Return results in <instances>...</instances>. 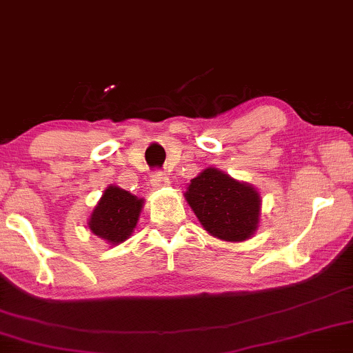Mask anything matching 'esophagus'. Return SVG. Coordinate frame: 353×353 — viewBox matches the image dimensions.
I'll return each instance as SVG.
<instances>
[{
  "mask_svg": "<svg viewBox=\"0 0 353 353\" xmlns=\"http://www.w3.org/2000/svg\"><path fill=\"white\" fill-rule=\"evenodd\" d=\"M151 185L152 189H163L169 185V177L163 172H154L151 176Z\"/></svg>",
  "mask_w": 353,
  "mask_h": 353,
  "instance_id": "obj_1",
  "label": "esophagus"
}]
</instances>
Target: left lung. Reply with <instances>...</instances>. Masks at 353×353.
I'll return each mask as SVG.
<instances>
[{"label": "left lung", "instance_id": "8db88e82", "mask_svg": "<svg viewBox=\"0 0 353 353\" xmlns=\"http://www.w3.org/2000/svg\"><path fill=\"white\" fill-rule=\"evenodd\" d=\"M184 197L203 230L219 240L240 243L252 239L260 227L258 189L217 168L203 169L190 179Z\"/></svg>", "mask_w": 353, "mask_h": 353}]
</instances>
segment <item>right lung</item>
I'll return each mask as SVG.
<instances>
[{"label": "right lung", "mask_w": 353, "mask_h": 353, "mask_svg": "<svg viewBox=\"0 0 353 353\" xmlns=\"http://www.w3.org/2000/svg\"><path fill=\"white\" fill-rule=\"evenodd\" d=\"M143 205L144 199L110 184L88 217V228L108 245H120L133 235Z\"/></svg>", "instance_id": "right-lung-1"}]
</instances>
